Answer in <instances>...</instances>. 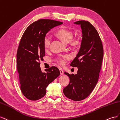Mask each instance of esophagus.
Listing matches in <instances>:
<instances>
[{"label":"esophagus","instance_id":"34e87169","mask_svg":"<svg viewBox=\"0 0 120 120\" xmlns=\"http://www.w3.org/2000/svg\"><path fill=\"white\" fill-rule=\"evenodd\" d=\"M59 70H60V74L61 75H63V73H64V71L63 70L61 69V68H60L59 69Z\"/></svg>","mask_w":120,"mask_h":120}]
</instances>
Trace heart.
Returning <instances> with one entry per match:
<instances>
[{
    "label": "heart",
    "mask_w": 120,
    "mask_h": 120,
    "mask_svg": "<svg viewBox=\"0 0 120 120\" xmlns=\"http://www.w3.org/2000/svg\"><path fill=\"white\" fill-rule=\"evenodd\" d=\"M56 35L64 43H68L73 38V34L69 30L64 29H60L56 32ZM51 41V37L47 34L44 38V45L46 49L48 48ZM79 43L78 40H75L72 42L74 45H77ZM58 62L61 65H64L65 63V59H60L58 60Z\"/></svg>",
    "instance_id": "heart-1"
}]
</instances>
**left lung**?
Listing matches in <instances>:
<instances>
[{
    "label": "left lung",
    "instance_id": "8db88e82",
    "mask_svg": "<svg viewBox=\"0 0 120 120\" xmlns=\"http://www.w3.org/2000/svg\"><path fill=\"white\" fill-rule=\"evenodd\" d=\"M82 30L81 46L70 66L77 67L76 74H64L69 77V83L63 89L68 98L80 101L86 98L98 83L104 56L103 46L100 37L94 27L88 21L74 22Z\"/></svg>",
    "mask_w": 120,
    "mask_h": 120
}]
</instances>
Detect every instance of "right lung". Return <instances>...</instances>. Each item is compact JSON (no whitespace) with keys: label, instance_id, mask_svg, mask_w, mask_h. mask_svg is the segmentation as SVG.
Wrapping results in <instances>:
<instances>
[{"label":"right lung","instance_id":"right-lung-1","mask_svg":"<svg viewBox=\"0 0 120 120\" xmlns=\"http://www.w3.org/2000/svg\"><path fill=\"white\" fill-rule=\"evenodd\" d=\"M56 20L41 19L30 25L20 41L16 54L20 88L26 98L37 101L45 96L46 88L59 76V69L52 66L42 72L40 60L45 56L44 38L54 27L62 25Z\"/></svg>","mask_w":120,"mask_h":120}]
</instances>
